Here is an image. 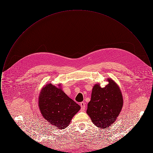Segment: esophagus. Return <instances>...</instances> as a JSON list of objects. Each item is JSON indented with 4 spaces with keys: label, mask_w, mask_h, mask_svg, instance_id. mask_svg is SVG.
Returning <instances> with one entry per match:
<instances>
[{
    "label": "esophagus",
    "mask_w": 153,
    "mask_h": 153,
    "mask_svg": "<svg viewBox=\"0 0 153 153\" xmlns=\"http://www.w3.org/2000/svg\"><path fill=\"white\" fill-rule=\"evenodd\" d=\"M80 106H81V109L82 111H84L85 109V104L84 102H80Z\"/></svg>",
    "instance_id": "34e87169"
}]
</instances>
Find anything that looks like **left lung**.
Returning <instances> with one entry per match:
<instances>
[{"label": "left lung", "mask_w": 153, "mask_h": 153, "mask_svg": "<svg viewBox=\"0 0 153 153\" xmlns=\"http://www.w3.org/2000/svg\"><path fill=\"white\" fill-rule=\"evenodd\" d=\"M108 81L103 88L99 84L94 85L87 110L93 123L102 129L115 122L123 104L120 88L113 80L108 79Z\"/></svg>", "instance_id": "obj_1"}]
</instances>
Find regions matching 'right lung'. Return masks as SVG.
Instances as JSON below:
<instances>
[{
  "label": "right lung",
  "mask_w": 153,
  "mask_h": 153,
  "mask_svg": "<svg viewBox=\"0 0 153 153\" xmlns=\"http://www.w3.org/2000/svg\"><path fill=\"white\" fill-rule=\"evenodd\" d=\"M38 102L44 118L59 130L66 128L74 115L80 109V105L69 98L61 88L51 84L42 88Z\"/></svg>",
  "instance_id": "1"
}]
</instances>
